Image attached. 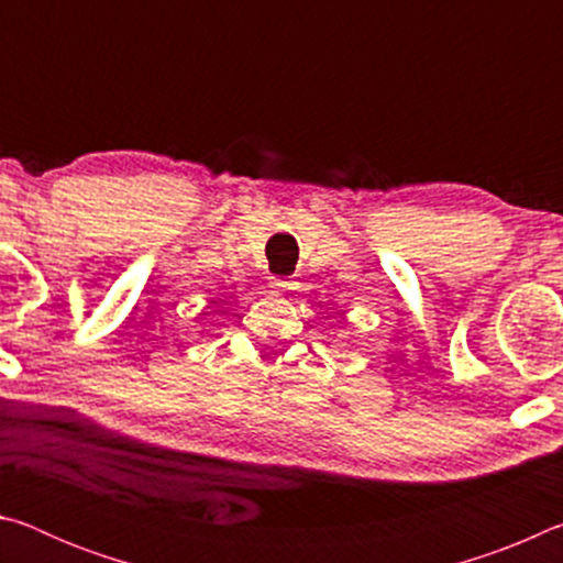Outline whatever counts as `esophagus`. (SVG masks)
I'll list each match as a JSON object with an SVG mask.
<instances>
[{
  "instance_id": "obj_1",
  "label": "esophagus",
  "mask_w": 563,
  "mask_h": 563,
  "mask_svg": "<svg viewBox=\"0 0 563 563\" xmlns=\"http://www.w3.org/2000/svg\"><path fill=\"white\" fill-rule=\"evenodd\" d=\"M273 290L285 295V292H290V290H295V288H292V283H290L288 278H273Z\"/></svg>"
}]
</instances>
